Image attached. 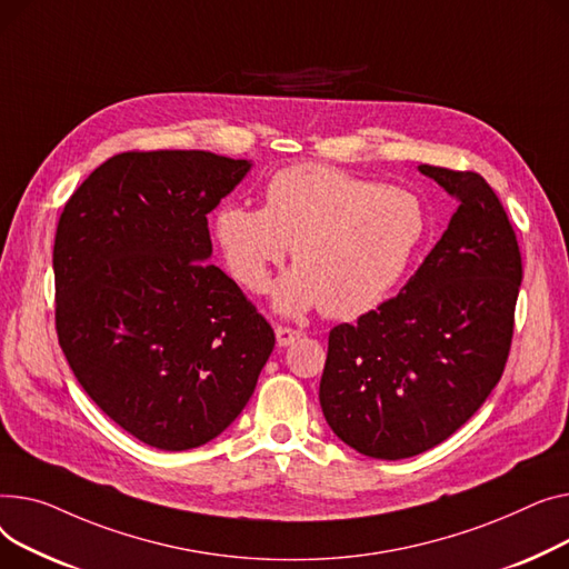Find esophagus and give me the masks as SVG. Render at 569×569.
<instances>
[{
  "label": "esophagus",
  "mask_w": 569,
  "mask_h": 569,
  "mask_svg": "<svg viewBox=\"0 0 569 569\" xmlns=\"http://www.w3.org/2000/svg\"><path fill=\"white\" fill-rule=\"evenodd\" d=\"M276 338H278L280 347H287V345L296 342L298 338H303V332L296 328H289V326H276Z\"/></svg>",
  "instance_id": "1"
}]
</instances>
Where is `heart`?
Segmentation results:
<instances>
[{"instance_id": "1", "label": "heart", "mask_w": 569, "mask_h": 569, "mask_svg": "<svg viewBox=\"0 0 569 569\" xmlns=\"http://www.w3.org/2000/svg\"><path fill=\"white\" fill-rule=\"evenodd\" d=\"M427 231L420 199L321 162L282 167L263 186V209L229 202L216 239L231 276L263 293L293 248L276 308L353 319L377 308L405 276Z\"/></svg>"}]
</instances>
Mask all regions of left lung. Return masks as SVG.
I'll return each instance as SVG.
<instances>
[{"mask_svg": "<svg viewBox=\"0 0 569 569\" xmlns=\"http://www.w3.org/2000/svg\"><path fill=\"white\" fill-rule=\"evenodd\" d=\"M459 199L397 296L328 336L326 422L375 459L420 455L469 420L503 377L523 278L512 222L478 172L420 164Z\"/></svg>", "mask_w": 569, "mask_h": 569, "instance_id": "1", "label": "left lung"}]
</instances>
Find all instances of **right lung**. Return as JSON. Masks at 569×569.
Masks as SVG:
<instances>
[{
  "label": "right lung",
  "mask_w": 569,
  "mask_h": 569,
  "mask_svg": "<svg viewBox=\"0 0 569 569\" xmlns=\"http://www.w3.org/2000/svg\"><path fill=\"white\" fill-rule=\"evenodd\" d=\"M248 170L211 151H126L61 211L59 347L96 407L151 448L216 439L276 347L271 323L209 261L207 216Z\"/></svg>",
  "instance_id": "obj_1"
}]
</instances>
